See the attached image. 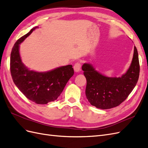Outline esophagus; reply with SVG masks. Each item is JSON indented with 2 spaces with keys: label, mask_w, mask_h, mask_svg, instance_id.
<instances>
[{
  "label": "esophagus",
  "mask_w": 148,
  "mask_h": 148,
  "mask_svg": "<svg viewBox=\"0 0 148 148\" xmlns=\"http://www.w3.org/2000/svg\"><path fill=\"white\" fill-rule=\"evenodd\" d=\"M81 67H82V65L79 62L76 63L73 66L75 71H76V72H79V71H80V70H81Z\"/></svg>",
  "instance_id": "esophagus-1"
}]
</instances>
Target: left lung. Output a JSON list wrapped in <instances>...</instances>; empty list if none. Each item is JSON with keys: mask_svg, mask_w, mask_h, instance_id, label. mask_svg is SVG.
Returning a JSON list of instances; mask_svg holds the SVG:
<instances>
[{"mask_svg": "<svg viewBox=\"0 0 148 148\" xmlns=\"http://www.w3.org/2000/svg\"><path fill=\"white\" fill-rule=\"evenodd\" d=\"M82 70L87 82L85 93L89 102L101 109L117 107L127 99L138 82L140 64L136 47H134L130 66L121 77H106L88 63L83 65Z\"/></svg>", "mask_w": 148, "mask_h": 148, "instance_id": "obj_1", "label": "left lung"}]
</instances>
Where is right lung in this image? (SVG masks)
<instances>
[{
    "label": "right lung",
    "instance_id": "1",
    "mask_svg": "<svg viewBox=\"0 0 148 148\" xmlns=\"http://www.w3.org/2000/svg\"><path fill=\"white\" fill-rule=\"evenodd\" d=\"M37 28L31 29L13 46L10 55V72L15 84L28 99L38 104H46L59 97L73 75L74 70L72 65H68L38 72L30 70L23 64L19 52L20 44Z\"/></svg>",
    "mask_w": 148,
    "mask_h": 148
}]
</instances>
